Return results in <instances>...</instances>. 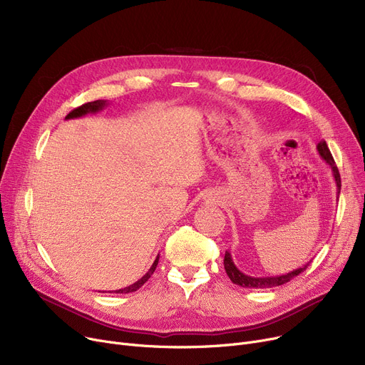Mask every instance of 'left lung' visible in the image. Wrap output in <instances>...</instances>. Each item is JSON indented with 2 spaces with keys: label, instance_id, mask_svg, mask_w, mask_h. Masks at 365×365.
<instances>
[{
  "label": "left lung",
  "instance_id": "1",
  "mask_svg": "<svg viewBox=\"0 0 365 365\" xmlns=\"http://www.w3.org/2000/svg\"><path fill=\"white\" fill-rule=\"evenodd\" d=\"M317 150L319 153V157L325 161V164L329 165V168L331 170V175H333V179L336 182V187H337V197L340 194V175H339V170L334 164V160L331 157L330 153V149L327 146V143H325V140L319 142L317 145ZM223 264H225V271L227 274V277L231 278V281L240 287H244V289H272V287H278V285H282L285 282L292 281L294 277H297L299 274H302L306 267H308L309 262L304 263L303 266L297 267V269H293L290 272L287 274H282V275H272V277H252V275H247L244 272H241L237 264L234 263V259H232V255L231 252H226L225 253V260H223Z\"/></svg>",
  "mask_w": 365,
  "mask_h": 365
}]
</instances>
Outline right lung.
Here are the masks:
<instances>
[{"label": "right lung", "mask_w": 365, "mask_h": 365, "mask_svg": "<svg viewBox=\"0 0 365 365\" xmlns=\"http://www.w3.org/2000/svg\"><path fill=\"white\" fill-rule=\"evenodd\" d=\"M108 105H109V102H108V101H94V102H88V103H86V105H83V106H80V108L73 109L72 112H69V113L66 115V118H65V120L81 118V117H84V115L96 113V112H99V110L105 109ZM158 260H160V255L155 257V260H153L152 266L149 267V271H148V272H146L140 279H138L136 282H133V284H131V285H128V287H124V289L115 290L113 293H117V294H127V293H133V292L139 290L140 287H142V285H143V284L150 278V275L153 274V271H155V267H157V264H158Z\"/></svg>", "instance_id": "add662e5"}]
</instances>
